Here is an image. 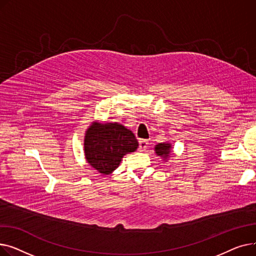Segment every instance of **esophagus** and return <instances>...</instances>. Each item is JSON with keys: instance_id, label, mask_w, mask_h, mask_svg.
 <instances>
[{"instance_id": "1", "label": "esophagus", "mask_w": 256, "mask_h": 256, "mask_svg": "<svg viewBox=\"0 0 256 256\" xmlns=\"http://www.w3.org/2000/svg\"><path fill=\"white\" fill-rule=\"evenodd\" d=\"M147 146H148V141H147V140L142 139V140L139 141V150H140V152H145L146 148H147Z\"/></svg>"}]
</instances>
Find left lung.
I'll return each instance as SVG.
<instances>
[{
  "label": "left lung",
  "mask_w": 256,
  "mask_h": 256,
  "mask_svg": "<svg viewBox=\"0 0 256 256\" xmlns=\"http://www.w3.org/2000/svg\"><path fill=\"white\" fill-rule=\"evenodd\" d=\"M171 150H172V144L170 142L158 143L154 146L156 154L160 158H162L165 162H167L169 156H171Z\"/></svg>",
  "instance_id": "obj_1"
}]
</instances>
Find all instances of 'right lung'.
<instances>
[{
    "instance_id": "1",
    "label": "right lung",
    "mask_w": 256,
    "mask_h": 256,
    "mask_svg": "<svg viewBox=\"0 0 256 256\" xmlns=\"http://www.w3.org/2000/svg\"><path fill=\"white\" fill-rule=\"evenodd\" d=\"M139 143L132 132L118 122L100 124L94 120L85 132L86 162L100 174L109 176L122 158L136 152Z\"/></svg>"
}]
</instances>
